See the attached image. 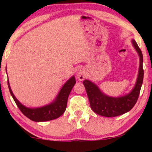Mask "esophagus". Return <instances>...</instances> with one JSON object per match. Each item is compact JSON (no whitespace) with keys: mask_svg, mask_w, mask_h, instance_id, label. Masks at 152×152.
<instances>
[{"mask_svg":"<svg viewBox=\"0 0 152 152\" xmlns=\"http://www.w3.org/2000/svg\"><path fill=\"white\" fill-rule=\"evenodd\" d=\"M76 76L78 80H79V81H83L85 78V77L86 76V71L83 69H79L77 71V72H76Z\"/></svg>","mask_w":152,"mask_h":152,"instance_id":"34e87169","label":"esophagus"}]
</instances>
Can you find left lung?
I'll return each instance as SVG.
<instances>
[{"label":"left lung","instance_id":"1","mask_svg":"<svg viewBox=\"0 0 152 152\" xmlns=\"http://www.w3.org/2000/svg\"><path fill=\"white\" fill-rule=\"evenodd\" d=\"M132 43L139 56V68L135 85L129 93L118 97L106 95L95 83L86 79L83 81L91 109L96 114L106 117H114L129 111L137 102L144 78L143 55L134 39Z\"/></svg>","mask_w":152,"mask_h":152}]
</instances>
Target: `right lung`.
Wrapping results in <instances>:
<instances>
[{
    "instance_id": "1",
    "label": "right lung",
    "mask_w": 152,
    "mask_h": 152,
    "mask_svg": "<svg viewBox=\"0 0 152 152\" xmlns=\"http://www.w3.org/2000/svg\"><path fill=\"white\" fill-rule=\"evenodd\" d=\"M75 83H76V78L74 76H73L64 83L57 96L53 102L41 107L29 108L23 105L21 103L15 98V95L10 88L9 81H8V86L10 93L13 99H14L15 104L18 106L19 109L26 117L36 122L50 121V120L56 119L61 116L66 111L68 98Z\"/></svg>"
}]
</instances>
